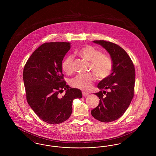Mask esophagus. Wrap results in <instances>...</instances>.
Segmentation results:
<instances>
[{"mask_svg":"<svg viewBox=\"0 0 156 156\" xmlns=\"http://www.w3.org/2000/svg\"><path fill=\"white\" fill-rule=\"evenodd\" d=\"M82 95L83 97H87L88 95H89V94L85 92H82Z\"/></svg>","mask_w":156,"mask_h":156,"instance_id":"obj_1","label":"esophagus"}]
</instances>
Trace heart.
<instances>
[{
  "mask_svg": "<svg viewBox=\"0 0 156 156\" xmlns=\"http://www.w3.org/2000/svg\"><path fill=\"white\" fill-rule=\"evenodd\" d=\"M76 54L84 60L90 62L89 69L100 80H103L111 73L113 63L111 58L107 55L102 54L97 48L86 45L79 49ZM62 71L67 74H71L74 71L73 58L67 55L63 59L61 64ZM95 80L94 75H78L70 81V84L75 88L88 90Z\"/></svg>",
  "mask_w": 156,
  "mask_h": 156,
  "instance_id": "heart-1",
  "label": "heart"
}]
</instances>
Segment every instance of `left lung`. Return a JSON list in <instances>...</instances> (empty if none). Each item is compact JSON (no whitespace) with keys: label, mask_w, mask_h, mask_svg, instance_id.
Wrapping results in <instances>:
<instances>
[{"label":"left lung","mask_w":156,"mask_h":156,"mask_svg":"<svg viewBox=\"0 0 156 156\" xmlns=\"http://www.w3.org/2000/svg\"><path fill=\"white\" fill-rule=\"evenodd\" d=\"M93 42L101 45L109 52L113 68L111 74L98 84L100 91L95 94L100 101L91 114L99 121L111 122L120 118L131 103L134 96L135 69L129 55L118 45L105 40Z\"/></svg>","instance_id":"obj_1"}]
</instances>
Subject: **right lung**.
<instances>
[{"instance_id": "add662e5", "label": "right lung", "mask_w": 156, "mask_h": 156, "mask_svg": "<svg viewBox=\"0 0 156 156\" xmlns=\"http://www.w3.org/2000/svg\"><path fill=\"white\" fill-rule=\"evenodd\" d=\"M70 45L66 42L44 43L31 54L24 67L27 102L40 119L50 124L67 120L72 113L73 100L82 97L81 90L66 84L62 73V61ZM64 90L65 95L59 97V92Z\"/></svg>"}]
</instances>
